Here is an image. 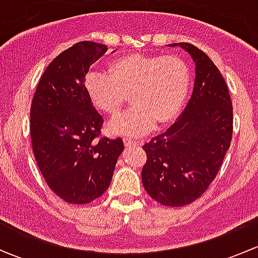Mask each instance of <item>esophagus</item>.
<instances>
[{
    "label": "esophagus",
    "mask_w": 258,
    "mask_h": 258,
    "mask_svg": "<svg viewBox=\"0 0 258 258\" xmlns=\"http://www.w3.org/2000/svg\"><path fill=\"white\" fill-rule=\"evenodd\" d=\"M123 144L126 147H131V146H137L140 145L139 141H135V140H131V139H127V137H124L123 139Z\"/></svg>",
    "instance_id": "esophagus-1"
}]
</instances>
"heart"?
<instances>
[{
	"mask_svg": "<svg viewBox=\"0 0 258 258\" xmlns=\"http://www.w3.org/2000/svg\"><path fill=\"white\" fill-rule=\"evenodd\" d=\"M191 86V71L181 57L131 53L113 59L106 72H90L85 87L98 110L116 116L128 102L134 107L110 123L114 135L141 136L157 122L166 124L181 111Z\"/></svg>",
	"mask_w": 258,
	"mask_h": 258,
	"instance_id": "1",
	"label": "heart"
}]
</instances>
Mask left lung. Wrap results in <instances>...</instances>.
I'll list each match as a JSON object with an SVG mask.
<instances>
[{"label": "left lung", "mask_w": 258, "mask_h": 258, "mask_svg": "<svg viewBox=\"0 0 258 258\" xmlns=\"http://www.w3.org/2000/svg\"><path fill=\"white\" fill-rule=\"evenodd\" d=\"M191 54L196 79L191 100L177 121L144 147L142 183L147 194L171 207L199 199L220 170L230 148L232 102L227 85L210 57L191 43H171Z\"/></svg>", "instance_id": "left-lung-1"}]
</instances>
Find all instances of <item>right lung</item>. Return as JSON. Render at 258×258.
Masks as SVG:
<instances>
[{"label": "right lung", "instance_id": "1", "mask_svg": "<svg viewBox=\"0 0 258 258\" xmlns=\"http://www.w3.org/2000/svg\"><path fill=\"white\" fill-rule=\"evenodd\" d=\"M107 52L82 41L58 54L43 72L31 105L36 162L48 187L72 205L102 196L112 179L122 139H98L103 118L85 87L90 66Z\"/></svg>", "mask_w": 258, "mask_h": 258}]
</instances>
